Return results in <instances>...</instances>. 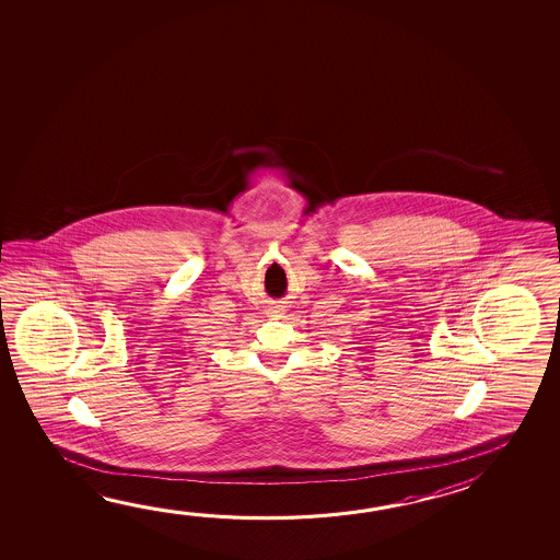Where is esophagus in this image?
Instances as JSON below:
<instances>
[{"instance_id":"1","label":"esophagus","mask_w":560,"mask_h":560,"mask_svg":"<svg viewBox=\"0 0 560 560\" xmlns=\"http://www.w3.org/2000/svg\"><path fill=\"white\" fill-rule=\"evenodd\" d=\"M269 316H273V318H281V314H283V308L281 306H273V308H269L267 312Z\"/></svg>"}]
</instances>
